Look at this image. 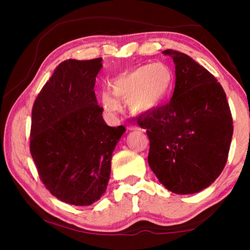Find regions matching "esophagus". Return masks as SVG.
I'll return each instance as SVG.
<instances>
[{"instance_id":"34e87169","label":"esophagus","mask_w":250,"mask_h":250,"mask_svg":"<svg viewBox=\"0 0 250 250\" xmlns=\"http://www.w3.org/2000/svg\"><path fill=\"white\" fill-rule=\"evenodd\" d=\"M126 129H128L129 131H133V130H135V129H138L137 126L135 125H129L128 126H126Z\"/></svg>"}]
</instances>
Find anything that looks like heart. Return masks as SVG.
I'll return each mask as SVG.
<instances>
[{"mask_svg":"<svg viewBox=\"0 0 250 250\" xmlns=\"http://www.w3.org/2000/svg\"><path fill=\"white\" fill-rule=\"evenodd\" d=\"M173 71L164 62H149L124 71L110 82L114 95L103 92L101 103L105 111L116 115L120 111L118 100L128 101L133 113H147L166 103L173 87Z\"/></svg>","mask_w":250,"mask_h":250,"instance_id":"1","label":"heart"}]
</instances>
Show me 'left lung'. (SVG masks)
I'll use <instances>...</instances> for the list:
<instances>
[{"instance_id":"1","label":"left lung","mask_w":250,"mask_h":250,"mask_svg":"<svg viewBox=\"0 0 250 250\" xmlns=\"http://www.w3.org/2000/svg\"><path fill=\"white\" fill-rule=\"evenodd\" d=\"M164 55L175 64L170 103L138 119L150 140L147 162L160 183L181 195L213 183L227 162L232 119L226 94L216 78L177 50Z\"/></svg>"}]
</instances>
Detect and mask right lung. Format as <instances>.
<instances>
[{
    "label": "right lung",
    "mask_w": 250,
    "mask_h": 250,
    "mask_svg": "<svg viewBox=\"0 0 250 250\" xmlns=\"http://www.w3.org/2000/svg\"><path fill=\"white\" fill-rule=\"evenodd\" d=\"M103 58L67 59L42 88L32 110L29 149L42 182L59 201L88 206L104 195L112 152L125 132L109 126L95 94Z\"/></svg>",
    "instance_id": "right-lung-1"
}]
</instances>
